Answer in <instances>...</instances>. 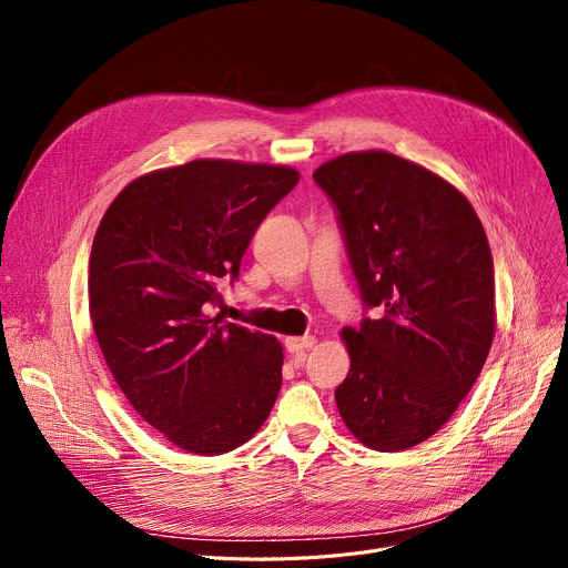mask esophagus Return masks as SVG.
<instances>
[{"label": "esophagus", "mask_w": 568, "mask_h": 568, "mask_svg": "<svg viewBox=\"0 0 568 568\" xmlns=\"http://www.w3.org/2000/svg\"><path fill=\"white\" fill-rule=\"evenodd\" d=\"M315 343H317L315 336H302V338L300 336H292V338H285V347L294 356V364L304 362L306 349H311Z\"/></svg>", "instance_id": "obj_1"}]
</instances>
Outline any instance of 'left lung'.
<instances>
[{
  "label": "left lung",
  "instance_id": "obj_1",
  "mask_svg": "<svg viewBox=\"0 0 568 568\" xmlns=\"http://www.w3.org/2000/svg\"><path fill=\"white\" fill-rule=\"evenodd\" d=\"M313 179L336 204L362 300L379 313L341 334L338 412L371 449H409L452 419L490 352L486 230L456 186L389 152L343 154Z\"/></svg>",
  "mask_w": 568,
  "mask_h": 568
}]
</instances>
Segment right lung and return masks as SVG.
<instances>
[{
	"label": "right lung",
	"mask_w": 568,
	"mask_h": 568,
	"mask_svg": "<svg viewBox=\"0 0 568 568\" xmlns=\"http://www.w3.org/2000/svg\"><path fill=\"white\" fill-rule=\"evenodd\" d=\"M296 182L287 165L197 159L133 179L97 230L89 317L105 364L142 419L189 454L248 442L281 392V343L209 306Z\"/></svg>",
	"instance_id": "right-lung-1"
}]
</instances>
